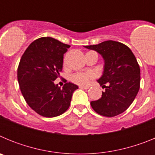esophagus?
Returning a JSON list of instances; mask_svg holds the SVG:
<instances>
[{"instance_id":"1","label":"esophagus","mask_w":155,"mask_h":155,"mask_svg":"<svg viewBox=\"0 0 155 155\" xmlns=\"http://www.w3.org/2000/svg\"><path fill=\"white\" fill-rule=\"evenodd\" d=\"M88 86H82L80 85L79 86V88H81V89H88Z\"/></svg>"}]
</instances>
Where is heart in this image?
I'll return each instance as SVG.
<instances>
[{
    "label": "heart",
    "mask_w": 155,
    "mask_h": 155,
    "mask_svg": "<svg viewBox=\"0 0 155 155\" xmlns=\"http://www.w3.org/2000/svg\"><path fill=\"white\" fill-rule=\"evenodd\" d=\"M90 75L85 73H76L71 75V81L79 85H85L88 83Z\"/></svg>",
    "instance_id": "obj_1"
}]
</instances>
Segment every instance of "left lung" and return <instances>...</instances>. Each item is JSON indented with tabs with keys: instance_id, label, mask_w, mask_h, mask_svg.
<instances>
[{
	"instance_id": "left-lung-1",
	"label": "left lung",
	"mask_w": 155,
	"mask_h": 155,
	"mask_svg": "<svg viewBox=\"0 0 155 155\" xmlns=\"http://www.w3.org/2000/svg\"><path fill=\"white\" fill-rule=\"evenodd\" d=\"M94 50L104 60L103 73L97 81L105 91L102 98L91 102V105L101 116L113 117L127 110L140 89V70L130 49L113 40L98 45L85 46Z\"/></svg>"
}]
</instances>
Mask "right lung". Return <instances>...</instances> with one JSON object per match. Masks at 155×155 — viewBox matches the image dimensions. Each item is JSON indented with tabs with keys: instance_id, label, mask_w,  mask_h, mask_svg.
I'll list each match as a JSON object with an SVG mask.
<instances>
[{
	"instance_id": "right-lung-1",
	"label": "right lung",
	"mask_w": 155,
	"mask_h": 155,
	"mask_svg": "<svg viewBox=\"0 0 155 155\" xmlns=\"http://www.w3.org/2000/svg\"><path fill=\"white\" fill-rule=\"evenodd\" d=\"M70 47L51 37H42L31 42L21 57L18 68L19 87L27 104L40 116L55 117L65 113L78 88L71 82L62 88L54 84Z\"/></svg>"
}]
</instances>
